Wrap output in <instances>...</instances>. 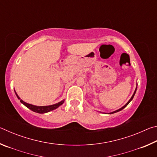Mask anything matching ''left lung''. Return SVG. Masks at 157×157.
<instances>
[{
  "instance_id": "8db88e82",
  "label": "left lung",
  "mask_w": 157,
  "mask_h": 157,
  "mask_svg": "<svg viewBox=\"0 0 157 157\" xmlns=\"http://www.w3.org/2000/svg\"><path fill=\"white\" fill-rule=\"evenodd\" d=\"M136 89H137V87H136V90H135V91H134V94H133V95H132V98H130V100H129L128 101V102H127V104H126L125 105H124V106H123V107H122V108H121V109H118V110H116V111H113V112H111V113H110V114H111V113H116V112H118V111H121L122 109H124V107H127V105H128V104H129V103L130 102H131V101H132V100L133 99V98H134V95H135V94H136Z\"/></svg>"
}]
</instances>
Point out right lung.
Instances as JSON below:
<instances>
[{
  "label": "right lung",
  "instance_id": "add662e5",
  "mask_svg": "<svg viewBox=\"0 0 157 157\" xmlns=\"http://www.w3.org/2000/svg\"><path fill=\"white\" fill-rule=\"evenodd\" d=\"M15 94H16V95H17L18 99H20V98L18 96L17 93L15 92ZM20 102L22 103V104L24 105L25 107H27L28 109H30V110L34 111V112H36V113H44L48 112V111L54 110V109H57V107H59L60 105H62L63 104V102H64V100H62L61 102L57 103V104H55V105H52L40 106V107H39V106H35V105L28 104V103H26L25 102H23L22 100H21Z\"/></svg>",
  "mask_w": 157,
  "mask_h": 157
}]
</instances>
